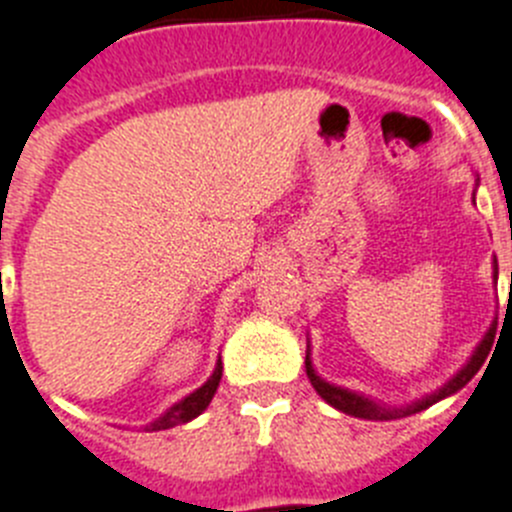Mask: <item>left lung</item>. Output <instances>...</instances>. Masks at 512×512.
<instances>
[{
  "label": "left lung",
  "instance_id": "left-lung-1",
  "mask_svg": "<svg viewBox=\"0 0 512 512\" xmlns=\"http://www.w3.org/2000/svg\"><path fill=\"white\" fill-rule=\"evenodd\" d=\"M495 280H497V260H495ZM492 339H495V321H492L490 331L485 334V339L480 342V347L474 349V354L469 357L467 365H464L457 375L451 377L444 388H439L436 393L426 395V398L416 400V403L405 405V408H388V405L375 403V400L365 398V395H357L347 388H336V385H331V382L321 380V377L316 375V370H313L311 357H308L311 352L306 354V375H308V380H311L313 390H316V393H319L326 403L334 405L336 411H342V413H347V416H354V418H367V421H393V418H405V416H413V413H418V411H426L428 405L439 403V400L449 398V395H454L457 390H462L464 385H467V382L477 375V370L485 365V359H487V354H490V347H492Z\"/></svg>",
  "mask_w": 512,
  "mask_h": 512
}]
</instances>
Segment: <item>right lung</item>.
Here are the masks:
<instances>
[{
    "label": "right lung",
    "mask_w": 512,
    "mask_h": 512,
    "mask_svg": "<svg viewBox=\"0 0 512 512\" xmlns=\"http://www.w3.org/2000/svg\"><path fill=\"white\" fill-rule=\"evenodd\" d=\"M219 380H222V359H216L214 375H211L199 390H193V393L186 395L181 403H176L173 408H168L163 416L155 418L150 426H145L147 431H165V428H173L178 426V423H188L196 416H201V413L206 411V405L211 403V398H214L216 388H219Z\"/></svg>",
    "instance_id": "obj_1"
}]
</instances>
